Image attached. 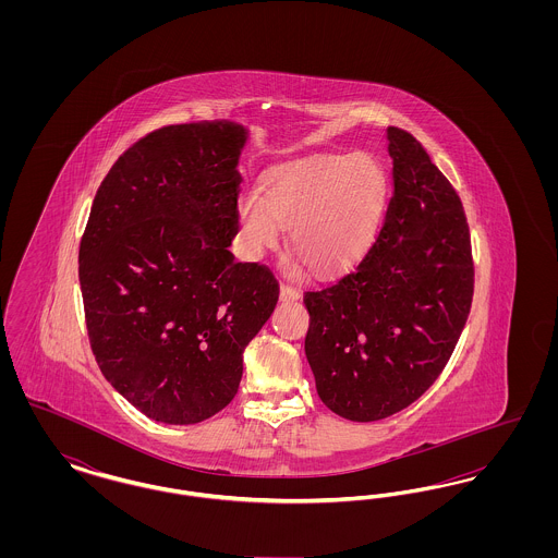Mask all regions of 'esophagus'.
Segmentation results:
<instances>
[{"label": "esophagus", "instance_id": "obj_1", "mask_svg": "<svg viewBox=\"0 0 558 558\" xmlns=\"http://www.w3.org/2000/svg\"><path fill=\"white\" fill-rule=\"evenodd\" d=\"M299 299H301V292L296 291V289H292L289 284L280 287V301L282 303H291V301H299Z\"/></svg>", "mask_w": 558, "mask_h": 558}]
</instances>
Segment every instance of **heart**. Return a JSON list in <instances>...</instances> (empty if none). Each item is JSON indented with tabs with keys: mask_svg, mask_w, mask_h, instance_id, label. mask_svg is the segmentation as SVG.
<instances>
[{
	"mask_svg": "<svg viewBox=\"0 0 558 558\" xmlns=\"http://www.w3.org/2000/svg\"><path fill=\"white\" fill-rule=\"evenodd\" d=\"M387 175L368 153L310 155L269 169L262 192L239 198L240 236L253 259L289 244L318 274L353 266L371 246L385 207Z\"/></svg>",
	"mask_w": 558,
	"mask_h": 558,
	"instance_id": "obj_1",
	"label": "heart"
}]
</instances>
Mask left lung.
Returning <instances> with one entry per match:
<instances>
[{
  "label": "left lung",
  "mask_w": 558,
  "mask_h": 558,
  "mask_svg": "<svg viewBox=\"0 0 558 558\" xmlns=\"http://www.w3.org/2000/svg\"><path fill=\"white\" fill-rule=\"evenodd\" d=\"M393 196L364 259L307 291L305 355L318 396L355 423L387 418L446 368L473 301L471 234L446 175L410 133L389 128Z\"/></svg>",
  "instance_id": "1"
}]
</instances>
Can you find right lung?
<instances>
[{"label":"right lung","instance_id":"obj_1","mask_svg":"<svg viewBox=\"0 0 558 558\" xmlns=\"http://www.w3.org/2000/svg\"><path fill=\"white\" fill-rule=\"evenodd\" d=\"M248 135L226 119L148 133L92 205L80 248L92 351L108 383L157 423L196 425L223 410L244 347L278 303L271 271L228 248Z\"/></svg>","mask_w":558,"mask_h":558}]
</instances>
